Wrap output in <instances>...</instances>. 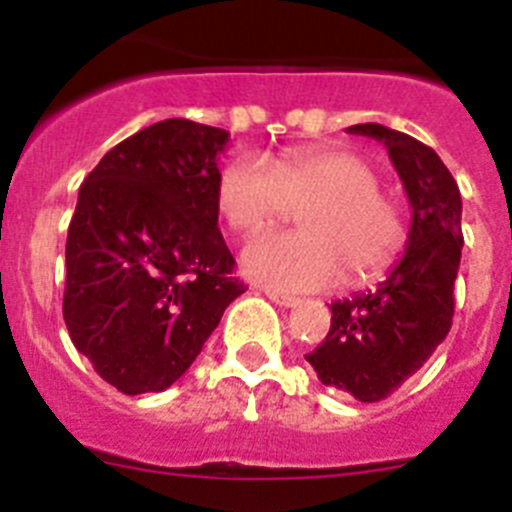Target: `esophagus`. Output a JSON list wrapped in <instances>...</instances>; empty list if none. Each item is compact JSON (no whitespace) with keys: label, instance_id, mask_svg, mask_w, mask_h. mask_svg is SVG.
Masks as SVG:
<instances>
[{"label":"esophagus","instance_id":"esophagus-1","mask_svg":"<svg viewBox=\"0 0 512 512\" xmlns=\"http://www.w3.org/2000/svg\"><path fill=\"white\" fill-rule=\"evenodd\" d=\"M266 297H269L271 302H277L279 307H295L300 305V297L295 295H284V292H277V289H264Z\"/></svg>","mask_w":512,"mask_h":512}]
</instances>
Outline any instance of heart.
<instances>
[{"instance_id": "b5f03b06", "label": "heart", "mask_w": 512, "mask_h": 512, "mask_svg": "<svg viewBox=\"0 0 512 512\" xmlns=\"http://www.w3.org/2000/svg\"><path fill=\"white\" fill-rule=\"evenodd\" d=\"M300 212L302 233H261L243 248L248 277L282 292H315L379 277L405 243L395 202L364 158L341 148L238 156L217 179V210L238 233Z\"/></svg>"}]
</instances>
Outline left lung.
<instances>
[{
    "label": "left lung",
    "mask_w": 512,
    "mask_h": 512,
    "mask_svg": "<svg viewBox=\"0 0 512 512\" xmlns=\"http://www.w3.org/2000/svg\"><path fill=\"white\" fill-rule=\"evenodd\" d=\"M348 133L384 143L413 207L408 248L377 289L330 305L325 341L305 356L325 387L379 402L413 377L454 318L461 261V194L438 153L377 122Z\"/></svg>",
    "instance_id": "1"
}]
</instances>
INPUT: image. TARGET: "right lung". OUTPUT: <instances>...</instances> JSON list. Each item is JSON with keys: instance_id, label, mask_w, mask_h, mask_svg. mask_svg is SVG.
I'll list each match as a JSON object with an SVG mask.
<instances>
[{"instance_id": "right-lung-1", "label": "right lung", "mask_w": 512, "mask_h": 512, "mask_svg": "<svg viewBox=\"0 0 512 512\" xmlns=\"http://www.w3.org/2000/svg\"><path fill=\"white\" fill-rule=\"evenodd\" d=\"M228 133L156 122L102 156L66 238L63 320L76 351L122 395L187 372L246 292L217 228V156Z\"/></svg>"}]
</instances>
